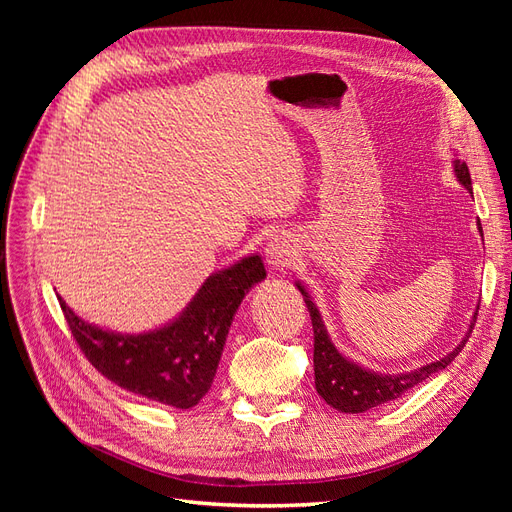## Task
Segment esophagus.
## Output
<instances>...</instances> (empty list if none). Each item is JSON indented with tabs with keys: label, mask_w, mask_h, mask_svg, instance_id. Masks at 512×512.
I'll use <instances>...</instances> for the list:
<instances>
[{
	"label": "esophagus",
	"mask_w": 512,
	"mask_h": 512,
	"mask_svg": "<svg viewBox=\"0 0 512 512\" xmlns=\"http://www.w3.org/2000/svg\"><path fill=\"white\" fill-rule=\"evenodd\" d=\"M267 262L273 267V271H288L294 262H297V250H294V245L290 243V239L277 235L267 243Z\"/></svg>",
	"instance_id": "esophagus-1"
}]
</instances>
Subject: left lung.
I'll use <instances>...</instances> for the list:
<instances>
[{
  "label": "left lung",
  "mask_w": 512,
  "mask_h": 512,
  "mask_svg": "<svg viewBox=\"0 0 512 512\" xmlns=\"http://www.w3.org/2000/svg\"><path fill=\"white\" fill-rule=\"evenodd\" d=\"M453 173L463 188L472 194V179H470V170H468L466 162L453 160ZM478 232L483 235L480 222H478ZM294 286L301 290L305 305H307V312H309V316H312L316 391L331 408H335L339 412H346V414H359V412H367L376 406L389 404V401L408 393L412 386L421 384L423 380L436 374V371L444 369L446 365H451V361L461 352V348L466 346L474 322H476V312H478V307H476L466 337H463L451 352L444 354L442 359L433 361V363H425L412 371L382 374V371H374V369H367L359 363H354L352 359H348V356L339 352L327 331V324H324V320H322L320 309L316 307V303L312 299V294L307 292V288L301 282H297Z\"/></svg>",
  "instance_id": "8db88e82"
}]
</instances>
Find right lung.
<instances>
[{
	"label": "right lung",
	"mask_w": 512,
	"mask_h": 512,
	"mask_svg": "<svg viewBox=\"0 0 512 512\" xmlns=\"http://www.w3.org/2000/svg\"><path fill=\"white\" fill-rule=\"evenodd\" d=\"M267 277L258 254L211 273L183 312L158 329L117 333L74 314L59 297L76 344L102 376L134 395L179 410L211 389L228 329L243 297Z\"/></svg>",
	"instance_id": "1"
}]
</instances>
